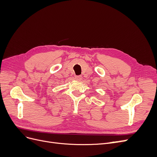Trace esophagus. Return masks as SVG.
Listing matches in <instances>:
<instances>
[{"instance_id": "obj_1", "label": "esophagus", "mask_w": 157, "mask_h": 157, "mask_svg": "<svg viewBox=\"0 0 157 157\" xmlns=\"http://www.w3.org/2000/svg\"><path fill=\"white\" fill-rule=\"evenodd\" d=\"M75 78L76 80H82V76L78 75V76H75Z\"/></svg>"}]
</instances>
